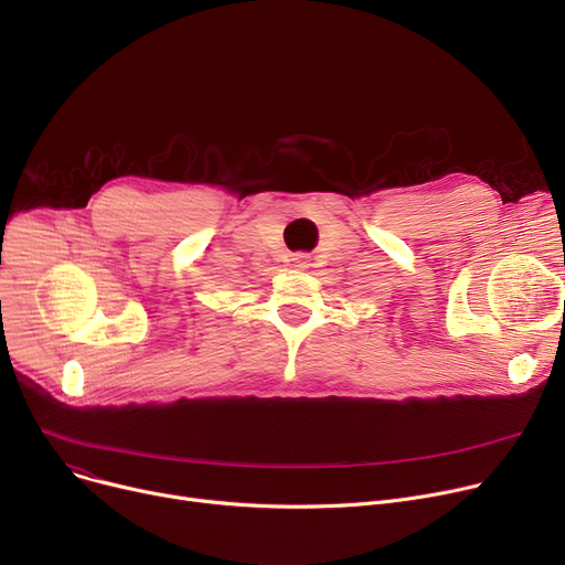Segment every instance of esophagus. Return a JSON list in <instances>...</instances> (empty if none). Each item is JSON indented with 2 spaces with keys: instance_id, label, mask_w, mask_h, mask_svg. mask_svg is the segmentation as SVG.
<instances>
[{
  "instance_id": "34e87169",
  "label": "esophagus",
  "mask_w": 565,
  "mask_h": 565,
  "mask_svg": "<svg viewBox=\"0 0 565 565\" xmlns=\"http://www.w3.org/2000/svg\"><path fill=\"white\" fill-rule=\"evenodd\" d=\"M295 263H298V267H307V265H309V260H307V256H305V254H298V256H295Z\"/></svg>"
}]
</instances>
